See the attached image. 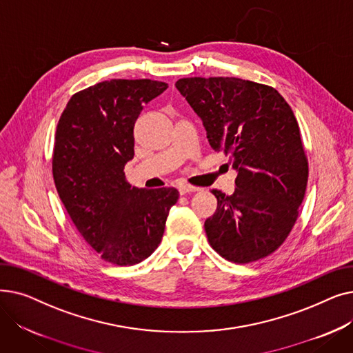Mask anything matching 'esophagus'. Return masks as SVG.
Listing matches in <instances>:
<instances>
[{
  "instance_id": "1",
  "label": "esophagus",
  "mask_w": 353,
  "mask_h": 353,
  "mask_svg": "<svg viewBox=\"0 0 353 353\" xmlns=\"http://www.w3.org/2000/svg\"><path fill=\"white\" fill-rule=\"evenodd\" d=\"M180 194H188V193H194V192H199L200 189L199 188H194V186H190V184H180V186L177 188Z\"/></svg>"
}]
</instances>
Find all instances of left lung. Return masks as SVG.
I'll list each match as a JSON object with an SVG mask.
<instances>
[{
  "label": "left lung",
  "instance_id": "obj_1",
  "mask_svg": "<svg viewBox=\"0 0 353 353\" xmlns=\"http://www.w3.org/2000/svg\"><path fill=\"white\" fill-rule=\"evenodd\" d=\"M206 130L214 152L237 173L232 196L213 189L206 219L210 246L229 262L249 263L279 248L290 233L307 184V161L290 105L274 88L236 77L176 83Z\"/></svg>",
  "mask_w": 353,
  "mask_h": 353
}]
</instances>
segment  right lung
<instances>
[{
    "label": "right lung",
    "instance_id": "1",
    "mask_svg": "<svg viewBox=\"0 0 353 353\" xmlns=\"http://www.w3.org/2000/svg\"><path fill=\"white\" fill-rule=\"evenodd\" d=\"M169 87L153 80H110L74 94L57 124L52 176L85 242L101 259L132 266L161 242L173 188H132L124 165L134 157V124L144 104Z\"/></svg>",
    "mask_w": 353,
    "mask_h": 353
}]
</instances>
